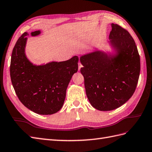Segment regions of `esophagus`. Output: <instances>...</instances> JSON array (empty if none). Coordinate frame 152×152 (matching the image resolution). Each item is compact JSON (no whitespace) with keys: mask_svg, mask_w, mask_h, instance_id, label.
Instances as JSON below:
<instances>
[{"mask_svg":"<svg viewBox=\"0 0 152 152\" xmlns=\"http://www.w3.org/2000/svg\"><path fill=\"white\" fill-rule=\"evenodd\" d=\"M81 67H83V65H81V64L80 63V62H79V64H78V71H80V69H81Z\"/></svg>","mask_w":152,"mask_h":152,"instance_id":"obj_1","label":"esophagus"}]
</instances>
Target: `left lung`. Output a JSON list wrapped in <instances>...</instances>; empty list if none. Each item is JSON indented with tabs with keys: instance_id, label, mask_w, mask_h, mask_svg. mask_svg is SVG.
I'll return each instance as SVG.
<instances>
[{
	"instance_id": "1",
	"label": "left lung",
	"mask_w": 152,
	"mask_h": 152,
	"mask_svg": "<svg viewBox=\"0 0 152 152\" xmlns=\"http://www.w3.org/2000/svg\"><path fill=\"white\" fill-rule=\"evenodd\" d=\"M110 43L115 56L96 50L80 57L86 94L91 105L102 111L125 103L135 91L141 64L135 41L127 30L112 24Z\"/></svg>"
}]
</instances>
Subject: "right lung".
I'll use <instances>...</instances> for the list:
<instances>
[{"label":"right lung","instance_id":"obj_1","mask_svg":"<svg viewBox=\"0 0 152 152\" xmlns=\"http://www.w3.org/2000/svg\"><path fill=\"white\" fill-rule=\"evenodd\" d=\"M40 31L31 32L37 36ZM28 33L18 39L13 49L10 76L19 100L29 110L41 115H50L63 106L66 90L72 75L77 71L79 58L34 65L25 54Z\"/></svg>","mask_w":152,"mask_h":152}]
</instances>
